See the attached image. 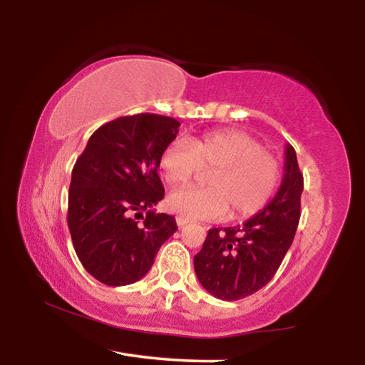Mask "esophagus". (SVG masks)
Wrapping results in <instances>:
<instances>
[{
    "instance_id": "34e87169",
    "label": "esophagus",
    "mask_w": 365,
    "mask_h": 365,
    "mask_svg": "<svg viewBox=\"0 0 365 365\" xmlns=\"http://www.w3.org/2000/svg\"><path fill=\"white\" fill-rule=\"evenodd\" d=\"M175 222H177V225L182 228V227H185V225H187L190 220H188L187 217H182V215H177V217H175Z\"/></svg>"
}]
</instances>
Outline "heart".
<instances>
[{
	"label": "heart",
	"mask_w": 365,
	"mask_h": 365,
	"mask_svg": "<svg viewBox=\"0 0 365 365\" xmlns=\"http://www.w3.org/2000/svg\"><path fill=\"white\" fill-rule=\"evenodd\" d=\"M165 182L183 185L200 174L206 188H178L168 196L172 212L187 219H246L267 206L280 182V163L242 130H214L172 141L160 153Z\"/></svg>",
	"instance_id": "1"
}]
</instances>
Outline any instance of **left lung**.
<instances>
[{"mask_svg":"<svg viewBox=\"0 0 365 365\" xmlns=\"http://www.w3.org/2000/svg\"><path fill=\"white\" fill-rule=\"evenodd\" d=\"M304 188L294 148L285 146V174L274 200L242 225L211 228L195 256L197 280L224 301L243 299L267 285L293 243Z\"/></svg>","mask_w":365,"mask_h":365,"instance_id":"left-lung-1","label":"left lung"}]
</instances>
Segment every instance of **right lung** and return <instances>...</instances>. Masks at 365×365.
<instances>
[{
  "mask_svg": "<svg viewBox=\"0 0 365 365\" xmlns=\"http://www.w3.org/2000/svg\"><path fill=\"white\" fill-rule=\"evenodd\" d=\"M178 127L158 114L119 117L91 135L73 165L67 224L80 262L104 285L143 279L177 230L175 217L151 207L164 197L159 159Z\"/></svg>",
  "mask_w": 365,
  "mask_h": 365,
  "instance_id": "add662e5",
  "label": "right lung"
}]
</instances>
